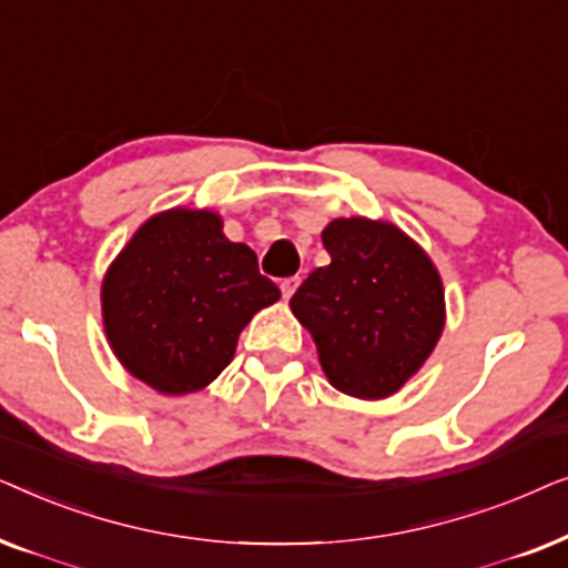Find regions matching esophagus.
Listing matches in <instances>:
<instances>
[{"instance_id": "obj_1", "label": "esophagus", "mask_w": 568, "mask_h": 568, "mask_svg": "<svg viewBox=\"0 0 568 568\" xmlns=\"http://www.w3.org/2000/svg\"><path fill=\"white\" fill-rule=\"evenodd\" d=\"M297 286H300V278H297V276L284 278V282H282V294H284V300H290L292 294L297 292Z\"/></svg>"}]
</instances>
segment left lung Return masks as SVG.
I'll return each instance as SVG.
<instances>
[{
  "label": "left lung",
  "instance_id": "obj_1",
  "mask_svg": "<svg viewBox=\"0 0 568 568\" xmlns=\"http://www.w3.org/2000/svg\"><path fill=\"white\" fill-rule=\"evenodd\" d=\"M328 266L315 268L290 307L315 341L336 390L362 400L398 393L445 331V286L429 253L398 224L338 216L321 232Z\"/></svg>",
  "mask_w": 568,
  "mask_h": 568
}]
</instances>
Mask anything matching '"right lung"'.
Instances as JSON below:
<instances>
[{
  "label": "right lung",
  "instance_id": "add662e5",
  "mask_svg": "<svg viewBox=\"0 0 568 568\" xmlns=\"http://www.w3.org/2000/svg\"><path fill=\"white\" fill-rule=\"evenodd\" d=\"M212 209L173 206L142 222L100 284L105 338L131 377L162 395L204 390L258 310L282 297Z\"/></svg>",
  "mask_w": 568,
  "mask_h": 568
}]
</instances>
